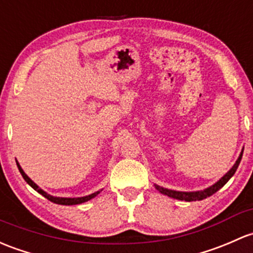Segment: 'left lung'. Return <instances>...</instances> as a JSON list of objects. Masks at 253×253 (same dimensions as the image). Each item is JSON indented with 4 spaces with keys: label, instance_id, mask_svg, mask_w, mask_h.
Returning a JSON list of instances; mask_svg holds the SVG:
<instances>
[{
    "label": "left lung",
    "instance_id": "8db88e82",
    "mask_svg": "<svg viewBox=\"0 0 253 253\" xmlns=\"http://www.w3.org/2000/svg\"><path fill=\"white\" fill-rule=\"evenodd\" d=\"M243 153H244V149L241 150V153H240V155H239L238 160H236L235 164L233 165L232 169H230L229 171H228L224 175H223V177L220 178L219 180H217L214 184H212L211 187L206 188V189L196 190V191H178V190L167 189V188L160 187V185H158V184H155V188L159 191H160L161 194H164V195L169 196V198H172V199H177V200H184V201H200V200H204V199L209 198V196H211L212 194H214L216 191L219 190L220 188H222L223 185H224L225 183H227L228 180H229L230 178L233 177L234 173L236 172V169H238V166H239V164H240L241 158H243Z\"/></svg>",
    "mask_w": 253,
    "mask_h": 253
}]
</instances>
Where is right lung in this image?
<instances>
[{
  "label": "right lung",
  "mask_w": 253,
  "mask_h": 253,
  "mask_svg": "<svg viewBox=\"0 0 253 253\" xmlns=\"http://www.w3.org/2000/svg\"><path fill=\"white\" fill-rule=\"evenodd\" d=\"M17 166H18V169H19V172L21 173V175H23V178L25 179V182L28 183V184L30 185L33 189H35L37 193H40L42 196H44L46 199H48L49 201H52V203L58 204V205H79V204H82V203H86V201H89L91 199L95 198V196H97L98 194H99L100 191L103 190V189L98 190V191H95V193L89 194V195L81 196V198H60V196H53V195H50V194L46 193V191H44L43 189H41V188H40L39 185H37L36 183L34 182V180H31L30 178L28 177V174L24 172V169H21V166H20L19 162H18V161H17Z\"/></svg>",
  "instance_id": "add662e5"
}]
</instances>
